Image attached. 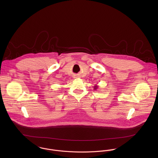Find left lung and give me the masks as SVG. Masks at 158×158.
Segmentation results:
<instances>
[{"label": "left lung", "mask_w": 158, "mask_h": 158, "mask_svg": "<svg viewBox=\"0 0 158 158\" xmlns=\"http://www.w3.org/2000/svg\"><path fill=\"white\" fill-rule=\"evenodd\" d=\"M98 88V86H97V85H95V86L94 87V90H97Z\"/></svg>", "instance_id": "obj_1"}]
</instances>
